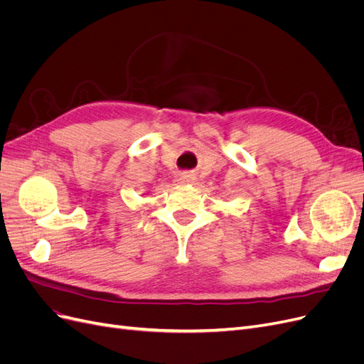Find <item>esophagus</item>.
<instances>
[{"mask_svg":"<svg viewBox=\"0 0 364 364\" xmlns=\"http://www.w3.org/2000/svg\"><path fill=\"white\" fill-rule=\"evenodd\" d=\"M181 183H194L196 182V176L191 173H183L181 174Z\"/></svg>","mask_w":364,"mask_h":364,"instance_id":"34e87169","label":"esophagus"}]
</instances>
